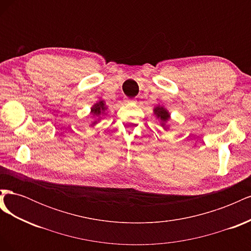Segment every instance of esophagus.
Instances as JSON below:
<instances>
[{"mask_svg": "<svg viewBox=\"0 0 251 251\" xmlns=\"http://www.w3.org/2000/svg\"><path fill=\"white\" fill-rule=\"evenodd\" d=\"M125 101H126V103H127V104H132V103H135V102H136L134 100H128V98H126V100Z\"/></svg>", "mask_w": 251, "mask_h": 251, "instance_id": "34e87169", "label": "esophagus"}]
</instances>
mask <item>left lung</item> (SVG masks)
Here are the masks:
<instances>
[{
  "instance_id": "1",
  "label": "left lung",
  "mask_w": 251,
  "mask_h": 251,
  "mask_svg": "<svg viewBox=\"0 0 251 251\" xmlns=\"http://www.w3.org/2000/svg\"><path fill=\"white\" fill-rule=\"evenodd\" d=\"M154 113L156 114L158 118H160V119L163 120V121L168 120V119L170 118L169 113L166 112L165 109H163V108H161V107H157V108L154 110Z\"/></svg>"
}]
</instances>
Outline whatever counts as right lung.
Returning a JSON list of instances; mask_svg holds the SVG:
<instances>
[{"mask_svg":"<svg viewBox=\"0 0 251 251\" xmlns=\"http://www.w3.org/2000/svg\"><path fill=\"white\" fill-rule=\"evenodd\" d=\"M104 111H105V107L102 100L94 104V107L92 108V114H94V115H100V114L103 113Z\"/></svg>","mask_w":251,"mask_h":251,"instance_id":"obj_1","label":"right lung"}]
</instances>
